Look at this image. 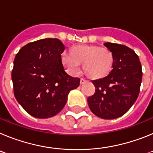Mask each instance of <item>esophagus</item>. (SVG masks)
<instances>
[{
	"label": "esophagus",
	"instance_id": "obj_1",
	"mask_svg": "<svg viewBox=\"0 0 153 153\" xmlns=\"http://www.w3.org/2000/svg\"><path fill=\"white\" fill-rule=\"evenodd\" d=\"M86 81L85 80V79H80V85H83V84H84L85 83H86Z\"/></svg>",
	"mask_w": 153,
	"mask_h": 153
}]
</instances>
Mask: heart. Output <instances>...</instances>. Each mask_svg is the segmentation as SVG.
I'll return each instance as SVG.
<instances>
[{
  "label": "heart",
  "mask_w": 153,
  "mask_h": 153,
  "mask_svg": "<svg viewBox=\"0 0 153 153\" xmlns=\"http://www.w3.org/2000/svg\"><path fill=\"white\" fill-rule=\"evenodd\" d=\"M62 62L72 74L79 72L80 63L92 79L106 77L113 70V57L109 50L97 45H78L70 49V54L63 53Z\"/></svg>",
  "instance_id": "b5f03b06"
}]
</instances>
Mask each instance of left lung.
<instances>
[{"label": "left lung", "mask_w": 153, "mask_h": 153, "mask_svg": "<svg viewBox=\"0 0 153 153\" xmlns=\"http://www.w3.org/2000/svg\"><path fill=\"white\" fill-rule=\"evenodd\" d=\"M104 46L113 55V70L106 77L92 81L95 93L87 102L96 116L113 120L125 114L137 100L143 71L139 56L129 47L109 42Z\"/></svg>", "instance_id": "1"}]
</instances>
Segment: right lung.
Returning a JSON list of instances; mask_svg holds the SVG:
<instances>
[{
    "mask_svg": "<svg viewBox=\"0 0 153 153\" xmlns=\"http://www.w3.org/2000/svg\"><path fill=\"white\" fill-rule=\"evenodd\" d=\"M64 50L59 39H42L23 47L14 58L13 93L21 106L36 118L60 113L70 90L79 86V78L65 71L61 58Z\"/></svg>",
    "mask_w": 153,
    "mask_h": 153,
    "instance_id": "obj_1",
    "label": "right lung"
}]
</instances>
